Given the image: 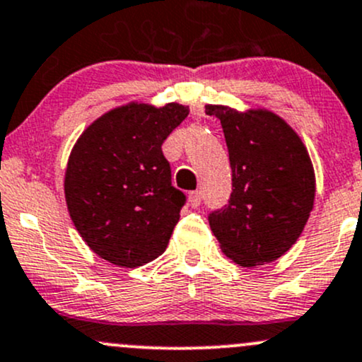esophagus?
<instances>
[{
    "instance_id": "34e87169",
    "label": "esophagus",
    "mask_w": 362,
    "mask_h": 362,
    "mask_svg": "<svg viewBox=\"0 0 362 362\" xmlns=\"http://www.w3.org/2000/svg\"><path fill=\"white\" fill-rule=\"evenodd\" d=\"M202 201V196L199 190H192V192H189V204L192 206V208H197V206L201 204Z\"/></svg>"
}]
</instances>
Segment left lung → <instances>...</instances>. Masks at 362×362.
I'll return each instance as SVG.
<instances>
[{
	"instance_id": "obj_1",
	"label": "left lung",
	"mask_w": 362,
	"mask_h": 362,
	"mask_svg": "<svg viewBox=\"0 0 362 362\" xmlns=\"http://www.w3.org/2000/svg\"><path fill=\"white\" fill-rule=\"evenodd\" d=\"M223 129L232 194L208 220L237 264L272 263L296 244L315 202V172L299 136L272 111L206 106Z\"/></svg>"
}]
</instances>
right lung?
Listing matches in <instances>:
<instances>
[{
	"label": "right lung",
	"mask_w": 362,
	"mask_h": 362,
	"mask_svg": "<svg viewBox=\"0 0 362 362\" xmlns=\"http://www.w3.org/2000/svg\"><path fill=\"white\" fill-rule=\"evenodd\" d=\"M187 106L130 105L111 110L78 137L65 172L75 228L103 259L137 268L161 256L185 194L172 185L165 139L187 118Z\"/></svg>",
	"instance_id": "add662e5"
}]
</instances>
